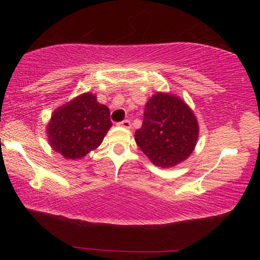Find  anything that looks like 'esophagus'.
Segmentation results:
<instances>
[{
	"mask_svg": "<svg viewBox=\"0 0 260 260\" xmlns=\"http://www.w3.org/2000/svg\"><path fill=\"white\" fill-rule=\"evenodd\" d=\"M121 127H124V128H131V121L128 119H125V120H121L117 124Z\"/></svg>",
	"mask_w": 260,
	"mask_h": 260,
	"instance_id": "obj_1",
	"label": "esophagus"
}]
</instances>
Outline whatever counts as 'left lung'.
<instances>
[{"label":"left lung","mask_w":260,"mask_h":260,"mask_svg":"<svg viewBox=\"0 0 260 260\" xmlns=\"http://www.w3.org/2000/svg\"><path fill=\"white\" fill-rule=\"evenodd\" d=\"M196 116L180 98L157 92L145 105L136 144L161 168L174 167L192 153L198 140Z\"/></svg>","instance_id":"left-lung-1"}]
</instances>
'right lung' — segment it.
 I'll return each mask as SVG.
<instances>
[{
	"instance_id": "right-lung-1",
	"label": "right lung",
	"mask_w": 260,
	"mask_h": 260,
	"mask_svg": "<svg viewBox=\"0 0 260 260\" xmlns=\"http://www.w3.org/2000/svg\"><path fill=\"white\" fill-rule=\"evenodd\" d=\"M112 125L108 107L87 92L58 108L47 131L53 150L76 159L101 145Z\"/></svg>"
}]
</instances>
